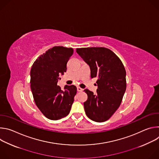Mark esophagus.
<instances>
[{"mask_svg": "<svg viewBox=\"0 0 159 159\" xmlns=\"http://www.w3.org/2000/svg\"><path fill=\"white\" fill-rule=\"evenodd\" d=\"M83 90V89L82 88H80V87H77V91L78 92H82Z\"/></svg>", "mask_w": 159, "mask_h": 159, "instance_id": "obj_1", "label": "esophagus"}]
</instances>
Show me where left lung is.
Masks as SVG:
<instances>
[{"mask_svg":"<svg viewBox=\"0 0 159 159\" xmlns=\"http://www.w3.org/2000/svg\"><path fill=\"white\" fill-rule=\"evenodd\" d=\"M76 52L89 65L91 78H98L96 94L84 90L88 97L84 102L85 114L93 121H106L118 109L125 93V66L119 57L106 48H81Z\"/></svg>","mask_w":159,"mask_h":159,"instance_id":"8db88e82","label":"left lung"}]
</instances>
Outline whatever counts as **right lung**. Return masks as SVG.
Segmentation results:
<instances>
[{
	"label": "right lung",
	"mask_w": 159,
	"mask_h": 159,
	"mask_svg": "<svg viewBox=\"0 0 159 159\" xmlns=\"http://www.w3.org/2000/svg\"><path fill=\"white\" fill-rule=\"evenodd\" d=\"M73 53L72 48L54 47L40 55L31 67V89L35 104L50 120H58L67 116L74 102L77 87L66 85L62 90L57 85Z\"/></svg>",
	"instance_id": "add662e5"
}]
</instances>
